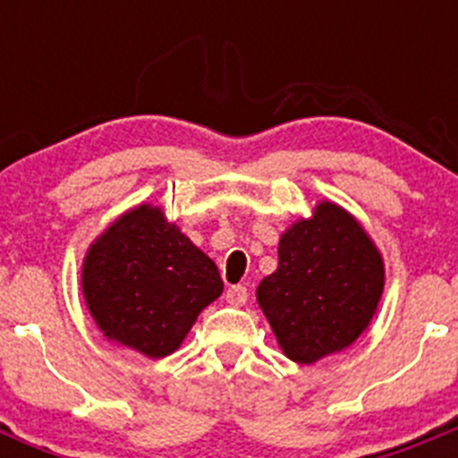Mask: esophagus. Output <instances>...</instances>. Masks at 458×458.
I'll return each instance as SVG.
<instances>
[{"label":"esophagus","instance_id":"34e87169","mask_svg":"<svg viewBox=\"0 0 458 458\" xmlns=\"http://www.w3.org/2000/svg\"><path fill=\"white\" fill-rule=\"evenodd\" d=\"M225 301H228L230 306H243V303L248 301L246 285H230V288L225 290Z\"/></svg>","mask_w":458,"mask_h":458}]
</instances>
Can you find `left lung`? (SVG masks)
Wrapping results in <instances>:
<instances>
[{"label":"left lung","instance_id":"1","mask_svg":"<svg viewBox=\"0 0 458 458\" xmlns=\"http://www.w3.org/2000/svg\"><path fill=\"white\" fill-rule=\"evenodd\" d=\"M383 293V261L344 208L318 203L281 234L279 266L257 301L285 357L315 363L348 348L368 327Z\"/></svg>","mask_w":458,"mask_h":458}]
</instances>
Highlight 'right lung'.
<instances>
[{
    "label": "right lung",
    "mask_w": 458,
    "mask_h": 458,
    "mask_svg": "<svg viewBox=\"0 0 458 458\" xmlns=\"http://www.w3.org/2000/svg\"><path fill=\"white\" fill-rule=\"evenodd\" d=\"M81 288L108 339L161 359L182 345L208 303L224 293L215 261L159 208L119 216L90 246Z\"/></svg>",
    "instance_id": "right-lung-1"
}]
</instances>
